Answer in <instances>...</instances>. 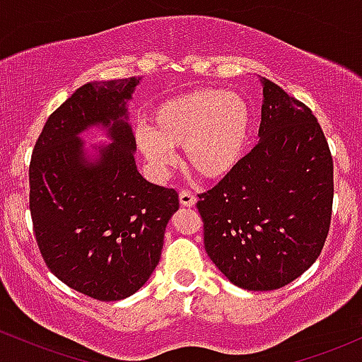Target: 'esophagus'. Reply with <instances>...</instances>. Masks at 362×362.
Returning a JSON list of instances; mask_svg holds the SVG:
<instances>
[{
	"label": "esophagus",
	"instance_id": "1",
	"mask_svg": "<svg viewBox=\"0 0 362 362\" xmlns=\"http://www.w3.org/2000/svg\"><path fill=\"white\" fill-rule=\"evenodd\" d=\"M180 202L182 206H193L197 203V197L192 192H188V189H182L180 193Z\"/></svg>",
	"mask_w": 362,
	"mask_h": 362
}]
</instances>
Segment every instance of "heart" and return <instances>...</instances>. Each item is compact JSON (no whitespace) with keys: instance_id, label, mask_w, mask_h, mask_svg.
Listing matches in <instances>:
<instances>
[{"instance_id":"heart-1","label":"heart","mask_w":362,"mask_h":362,"mask_svg":"<svg viewBox=\"0 0 362 362\" xmlns=\"http://www.w3.org/2000/svg\"><path fill=\"white\" fill-rule=\"evenodd\" d=\"M250 132L251 111L241 95L202 88L162 103L152 116V129L138 128L136 144L159 170L174 164L173 148L185 147L189 168L214 180L241 160Z\"/></svg>"}]
</instances>
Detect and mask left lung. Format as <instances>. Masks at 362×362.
Listing matches in <instances>:
<instances>
[{
  "instance_id": "obj_1",
  "label": "left lung",
  "mask_w": 362,
  "mask_h": 362,
  "mask_svg": "<svg viewBox=\"0 0 362 362\" xmlns=\"http://www.w3.org/2000/svg\"><path fill=\"white\" fill-rule=\"evenodd\" d=\"M259 141L198 194L205 251L234 286L274 291L303 275L330 230L334 160L315 115L262 78Z\"/></svg>"
}]
</instances>
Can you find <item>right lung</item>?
Listing matches in <instances>:
<instances>
[{
    "label": "right lung",
    "mask_w": 362,
    "mask_h": 362,
    "mask_svg": "<svg viewBox=\"0 0 362 362\" xmlns=\"http://www.w3.org/2000/svg\"><path fill=\"white\" fill-rule=\"evenodd\" d=\"M138 83L132 76L76 88L47 117L28 168L32 224L47 269L99 301H119L147 282L180 209L176 189L136 169L127 103ZM92 126L113 140L95 161L78 136Z\"/></svg>",
    "instance_id": "add662e5"
}]
</instances>
